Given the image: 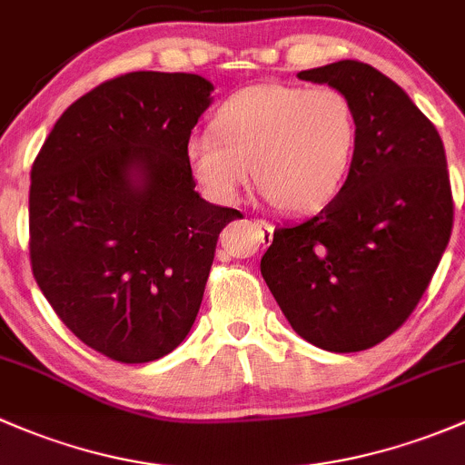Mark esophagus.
<instances>
[{
  "label": "esophagus",
  "mask_w": 465,
  "mask_h": 465,
  "mask_svg": "<svg viewBox=\"0 0 465 465\" xmlns=\"http://www.w3.org/2000/svg\"><path fill=\"white\" fill-rule=\"evenodd\" d=\"M255 226L260 228L262 234H264V237H262V239H266V242H268V239L272 237V226H271V223H268V222H264V219H257Z\"/></svg>",
  "instance_id": "34e87169"
}]
</instances>
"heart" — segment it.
I'll return each instance as SVG.
<instances>
[{"label":"heart","mask_w":465,"mask_h":465,"mask_svg":"<svg viewBox=\"0 0 465 465\" xmlns=\"http://www.w3.org/2000/svg\"><path fill=\"white\" fill-rule=\"evenodd\" d=\"M358 145L351 103L333 87L252 84L213 116V136L185 143V163L213 201L231 203L248 170L282 213L324 208L342 188Z\"/></svg>","instance_id":"b5f03b06"}]
</instances>
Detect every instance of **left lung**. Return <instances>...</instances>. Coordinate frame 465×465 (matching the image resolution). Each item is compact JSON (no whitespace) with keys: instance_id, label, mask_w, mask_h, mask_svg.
<instances>
[{"instance_id":"left-lung-1","label":"left lung","mask_w":465,"mask_h":465,"mask_svg":"<svg viewBox=\"0 0 465 465\" xmlns=\"http://www.w3.org/2000/svg\"><path fill=\"white\" fill-rule=\"evenodd\" d=\"M298 78L347 95L358 121L356 156L318 214L275 228L262 277L306 342L362 351L410 318L446 251V150L410 95L365 62L340 60Z\"/></svg>"}]
</instances>
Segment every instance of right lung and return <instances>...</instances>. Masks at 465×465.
<instances>
[{"instance_id":"obj_1","label":"right lung","mask_w":465,"mask_h":465,"mask_svg":"<svg viewBox=\"0 0 465 465\" xmlns=\"http://www.w3.org/2000/svg\"><path fill=\"white\" fill-rule=\"evenodd\" d=\"M214 87L134 71L75 100L31 170L37 286L84 344L118 362L179 347L197 320L217 237L237 210L208 203L185 163Z\"/></svg>"}]
</instances>
